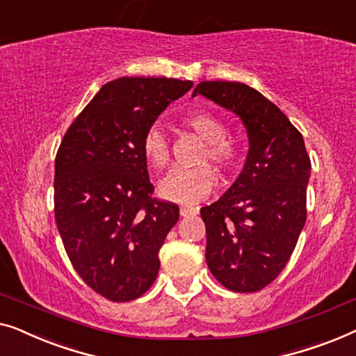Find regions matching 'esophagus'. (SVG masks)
I'll return each instance as SVG.
<instances>
[{"label": "esophagus", "instance_id": "1", "mask_svg": "<svg viewBox=\"0 0 356 356\" xmlns=\"http://www.w3.org/2000/svg\"><path fill=\"white\" fill-rule=\"evenodd\" d=\"M180 216L182 218H187V216H193V214H197V209L192 208V207H180Z\"/></svg>", "mask_w": 356, "mask_h": 356}]
</instances>
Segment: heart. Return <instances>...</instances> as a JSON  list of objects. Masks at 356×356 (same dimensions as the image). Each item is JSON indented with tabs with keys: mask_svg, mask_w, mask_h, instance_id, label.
I'll use <instances>...</instances> for the list:
<instances>
[{
	"mask_svg": "<svg viewBox=\"0 0 356 356\" xmlns=\"http://www.w3.org/2000/svg\"><path fill=\"white\" fill-rule=\"evenodd\" d=\"M184 124L207 142L202 163L211 161L222 171H229L235 166L240 156V148L232 138L226 137L227 127L221 118L208 111H195L184 118ZM142 153L149 166L158 171L168 166L171 159V148L168 135L161 127L152 126L145 130ZM216 184L218 174L207 164L193 169H174L159 185V193L169 202L193 204L207 198Z\"/></svg>",
	"mask_w": 356,
	"mask_h": 356,
	"instance_id": "obj_1",
	"label": "heart"
}]
</instances>
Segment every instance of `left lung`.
Returning a JSON list of instances; mask_svg holds the SVG:
<instances>
[{"label": "left lung", "instance_id": "1", "mask_svg": "<svg viewBox=\"0 0 356 356\" xmlns=\"http://www.w3.org/2000/svg\"><path fill=\"white\" fill-rule=\"evenodd\" d=\"M242 119L247 161L218 202L200 209L209 271L232 292H258L292 257L307 221L312 161L302 134L276 104L240 82H200L193 90Z\"/></svg>", "mask_w": 356, "mask_h": 356}]
</instances>
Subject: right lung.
I'll list each match as a JSON object with an SVG mask.
<instances>
[{"label": "right lung", "mask_w": 356, "mask_h": 356, "mask_svg": "<svg viewBox=\"0 0 356 356\" xmlns=\"http://www.w3.org/2000/svg\"><path fill=\"white\" fill-rule=\"evenodd\" d=\"M193 87L190 80L122 77L103 85L71 124L54 159V218L85 284L111 302L152 287L179 207L152 198L145 130Z\"/></svg>", "instance_id": "right-lung-1"}]
</instances>
